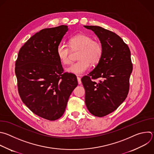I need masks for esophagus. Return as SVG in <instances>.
<instances>
[{
  "label": "esophagus",
  "instance_id": "1",
  "mask_svg": "<svg viewBox=\"0 0 154 154\" xmlns=\"http://www.w3.org/2000/svg\"><path fill=\"white\" fill-rule=\"evenodd\" d=\"M77 79L78 83H79V84H81V83H82V82H81V78H80V77H77Z\"/></svg>",
  "mask_w": 154,
  "mask_h": 154
}]
</instances>
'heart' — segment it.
<instances>
[{
	"label": "heart",
	"instance_id": "heart-1",
	"mask_svg": "<svg viewBox=\"0 0 154 154\" xmlns=\"http://www.w3.org/2000/svg\"><path fill=\"white\" fill-rule=\"evenodd\" d=\"M69 45L74 51L80 49L78 55L79 60L67 68L68 72L76 75H81L86 72L91 63L97 65L103 55V47L101 43L85 34H78L71 37ZM69 47L62 43L57 46V57L63 65H68L71 62Z\"/></svg>",
	"mask_w": 154,
	"mask_h": 154
}]
</instances>
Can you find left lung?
<instances>
[{
	"instance_id": "obj_1",
	"label": "left lung",
	"mask_w": 154,
	"mask_h": 154,
	"mask_svg": "<svg viewBox=\"0 0 154 154\" xmlns=\"http://www.w3.org/2000/svg\"><path fill=\"white\" fill-rule=\"evenodd\" d=\"M97 35L103 55L96 67L82 78L85 103L91 114L101 117L112 112L125 100L132 71L131 51L122 38L98 26H84ZM100 78L96 83L92 79Z\"/></svg>"
}]
</instances>
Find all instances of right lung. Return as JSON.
I'll list each match as a JSON object with an SVG mask.
<instances>
[{"label": "right lung", "mask_w": 154, "mask_h": 154, "mask_svg": "<svg viewBox=\"0 0 154 154\" xmlns=\"http://www.w3.org/2000/svg\"><path fill=\"white\" fill-rule=\"evenodd\" d=\"M66 25L45 28L22 46L15 64L18 92L23 103L48 120L60 118L77 86L76 76L63 72L57 46L68 31Z\"/></svg>", "instance_id": "add662e5"}]
</instances>
